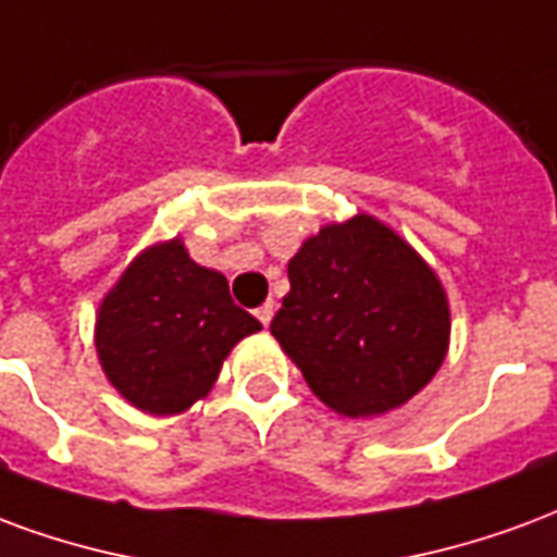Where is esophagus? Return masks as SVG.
Segmentation results:
<instances>
[{
    "mask_svg": "<svg viewBox=\"0 0 557 557\" xmlns=\"http://www.w3.org/2000/svg\"><path fill=\"white\" fill-rule=\"evenodd\" d=\"M255 314H258V320H261L263 326H270V320H273V314H275V306L273 302H263V306L258 308Z\"/></svg>",
    "mask_w": 557,
    "mask_h": 557,
    "instance_id": "obj_1",
    "label": "esophagus"
}]
</instances>
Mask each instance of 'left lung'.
<instances>
[{"label":"left lung","instance_id":"left-lung-1","mask_svg":"<svg viewBox=\"0 0 557 557\" xmlns=\"http://www.w3.org/2000/svg\"><path fill=\"white\" fill-rule=\"evenodd\" d=\"M270 332L308 388L347 418L407 404L448 352L442 282L407 239L359 213L308 237Z\"/></svg>","mask_w":557,"mask_h":557}]
</instances>
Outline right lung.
<instances>
[{"mask_svg": "<svg viewBox=\"0 0 557 557\" xmlns=\"http://www.w3.org/2000/svg\"><path fill=\"white\" fill-rule=\"evenodd\" d=\"M261 323L234 306L228 282L189 258L184 239L150 246L97 311L103 373L150 416H177L213 388L234 344Z\"/></svg>", "mask_w": 557, "mask_h": 557, "instance_id": "add662e5", "label": "right lung"}]
</instances>
